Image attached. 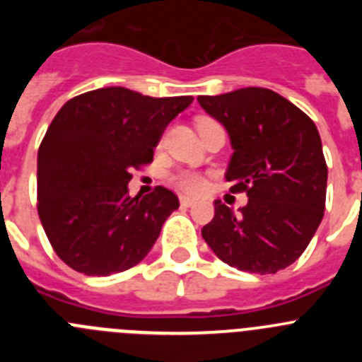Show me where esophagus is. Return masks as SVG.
I'll use <instances>...</instances> for the list:
<instances>
[{"label": "esophagus", "instance_id": "esophagus-1", "mask_svg": "<svg viewBox=\"0 0 362 362\" xmlns=\"http://www.w3.org/2000/svg\"><path fill=\"white\" fill-rule=\"evenodd\" d=\"M194 204H196V199H194V197H181V206H194Z\"/></svg>", "mask_w": 362, "mask_h": 362}]
</instances>
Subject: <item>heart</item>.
I'll return each instance as SVG.
<instances>
[{
	"instance_id": "obj_1",
	"label": "heart",
	"mask_w": 362,
	"mask_h": 362,
	"mask_svg": "<svg viewBox=\"0 0 362 362\" xmlns=\"http://www.w3.org/2000/svg\"><path fill=\"white\" fill-rule=\"evenodd\" d=\"M204 121L209 119H199L197 127L203 124ZM172 181H174L175 187L181 188V190L187 192V194H199V192H203L204 187H206V179H204V175H201L199 172L181 170L177 172V174L172 175Z\"/></svg>"
}]
</instances>
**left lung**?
<instances>
[{
  "label": "left lung",
  "mask_w": 362,
  "mask_h": 362,
  "mask_svg": "<svg viewBox=\"0 0 362 362\" xmlns=\"http://www.w3.org/2000/svg\"><path fill=\"white\" fill-rule=\"evenodd\" d=\"M197 101L230 136V190L248 196L239 214L217 199L201 235L221 261L243 272L264 276L290 267L325 216L328 166L317 127L288 99L261 86Z\"/></svg>",
  "instance_id": "left-lung-1"
}]
</instances>
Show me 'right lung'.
<instances>
[{
	"instance_id": "add662e5",
	"label": "right lung",
	"mask_w": 362,
	"mask_h": 362,
	"mask_svg": "<svg viewBox=\"0 0 362 362\" xmlns=\"http://www.w3.org/2000/svg\"><path fill=\"white\" fill-rule=\"evenodd\" d=\"M192 101L107 86L57 112L37 152V214L63 263L110 276L146 257L179 199L165 187L130 197V172L152 161L166 124Z\"/></svg>"
}]
</instances>
